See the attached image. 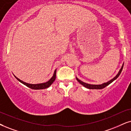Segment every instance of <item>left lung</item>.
<instances>
[{"label":"left lung","mask_w":131,"mask_h":131,"mask_svg":"<svg viewBox=\"0 0 131 131\" xmlns=\"http://www.w3.org/2000/svg\"><path fill=\"white\" fill-rule=\"evenodd\" d=\"M123 65H124V63L122 64V68H121V69H120V71H119V72H118V74H117V75H115V77H114L113 79H111V80H110V81H108V82H106V83H103L101 84V85H91V84L86 83L82 82V81H81L80 80H79V79H77V77H76V79H77V80L79 83H80L81 85L83 86L84 87L86 88H88V89H103V88H105L106 86H107V85H110V84L112 82H113L114 80H116L117 78L118 77V76L120 75V74H121V72H122V69H123Z\"/></svg>","instance_id":"obj_1"}]
</instances>
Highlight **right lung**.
<instances>
[{
	"label": "right lung",
	"mask_w": 131,
	"mask_h": 131,
	"mask_svg": "<svg viewBox=\"0 0 131 131\" xmlns=\"http://www.w3.org/2000/svg\"><path fill=\"white\" fill-rule=\"evenodd\" d=\"M56 70H57V69H56V70L54 71L53 75H52V77L51 78L50 80H49L48 82H46L45 83H39V84L28 83L23 82L22 80H20L19 79H18V78L16 77L15 75L14 77H16V79H17V80H19L20 82H21V83H23L24 85L26 86L29 88L32 89H46V88H49L51 85V84L55 81L56 78Z\"/></svg>",
	"instance_id": "right-lung-1"
}]
</instances>
